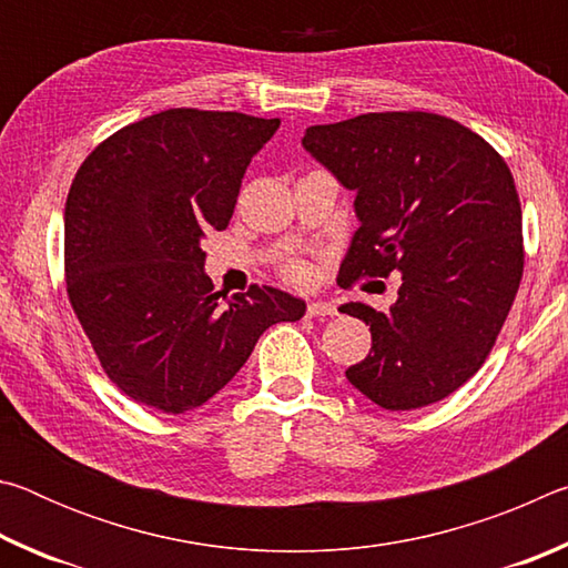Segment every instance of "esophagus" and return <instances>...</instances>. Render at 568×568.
I'll return each instance as SVG.
<instances>
[{"label": "esophagus", "mask_w": 568, "mask_h": 568, "mask_svg": "<svg viewBox=\"0 0 568 568\" xmlns=\"http://www.w3.org/2000/svg\"><path fill=\"white\" fill-rule=\"evenodd\" d=\"M335 313H338V307L328 301H313L305 307L307 318H331V315H335Z\"/></svg>", "instance_id": "1"}]
</instances>
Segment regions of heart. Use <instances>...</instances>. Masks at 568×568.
Returning <instances> with one entry per match:
<instances>
[{
  "label": "heart",
  "mask_w": 568,
  "mask_h": 568,
  "mask_svg": "<svg viewBox=\"0 0 568 568\" xmlns=\"http://www.w3.org/2000/svg\"><path fill=\"white\" fill-rule=\"evenodd\" d=\"M283 277L291 285H307L313 281V271L311 265H305L301 261H291L283 267Z\"/></svg>",
  "instance_id": "b5f03b06"
}]
</instances>
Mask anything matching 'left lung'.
<instances>
[{"instance_id": "obj_1", "label": "left lung", "mask_w": 568, "mask_h": 568, "mask_svg": "<svg viewBox=\"0 0 568 568\" xmlns=\"http://www.w3.org/2000/svg\"><path fill=\"white\" fill-rule=\"evenodd\" d=\"M305 150L355 190L338 283L400 273L388 311L348 303L371 353L345 376L386 410L446 398L496 345L524 275L521 203L506 160L444 114L403 110L313 124Z\"/></svg>"}]
</instances>
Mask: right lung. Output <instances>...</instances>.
<instances>
[{"label": "right lung", "mask_w": 568, "mask_h": 568, "mask_svg": "<svg viewBox=\"0 0 568 568\" xmlns=\"http://www.w3.org/2000/svg\"><path fill=\"white\" fill-rule=\"evenodd\" d=\"M281 120L172 108L132 122L77 170L64 283L102 371L124 396L192 410L225 388L261 335L305 303L267 285L213 291L203 243L233 217L250 160Z\"/></svg>", "instance_id": "obj_1"}]
</instances>
